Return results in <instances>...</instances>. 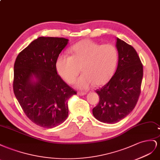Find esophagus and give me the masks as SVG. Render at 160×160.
<instances>
[{
	"label": "esophagus",
	"mask_w": 160,
	"mask_h": 160,
	"mask_svg": "<svg viewBox=\"0 0 160 160\" xmlns=\"http://www.w3.org/2000/svg\"><path fill=\"white\" fill-rule=\"evenodd\" d=\"M78 95L79 96H84V95H86V92H78L77 93Z\"/></svg>",
	"instance_id": "1"
}]
</instances>
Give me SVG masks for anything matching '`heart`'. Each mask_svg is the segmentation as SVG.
Segmentation results:
<instances>
[{
    "instance_id": "heart-1",
    "label": "heart",
    "mask_w": 160,
    "mask_h": 160,
    "mask_svg": "<svg viewBox=\"0 0 160 160\" xmlns=\"http://www.w3.org/2000/svg\"><path fill=\"white\" fill-rule=\"evenodd\" d=\"M72 56L60 55L56 68L58 74L66 82H74L81 70L83 72L76 81L80 89H88L94 84L107 83L115 71L118 61V52L112 45H100L89 39L82 40L71 48Z\"/></svg>"
}]
</instances>
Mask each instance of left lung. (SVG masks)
Masks as SVG:
<instances>
[{"label":"left lung","mask_w":160,"mask_h":160,"mask_svg":"<svg viewBox=\"0 0 160 160\" xmlns=\"http://www.w3.org/2000/svg\"><path fill=\"white\" fill-rule=\"evenodd\" d=\"M118 66L111 80L96 90L99 102L92 109L94 117L100 122L114 124L133 110L139 94L143 78V65L135 49L117 38Z\"/></svg>","instance_id":"8db88e82"}]
</instances>
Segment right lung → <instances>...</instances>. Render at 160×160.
I'll list each match as a JSON object with an SVG mask.
<instances>
[{"label":"right lung","instance_id":"add662e5","mask_svg":"<svg viewBox=\"0 0 160 160\" xmlns=\"http://www.w3.org/2000/svg\"><path fill=\"white\" fill-rule=\"evenodd\" d=\"M63 38L39 37L18 55L14 65L13 90L29 119L53 128L68 116V100L76 94L58 74L56 62L68 43Z\"/></svg>","mask_w":160,"mask_h":160}]
</instances>
